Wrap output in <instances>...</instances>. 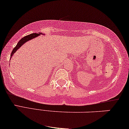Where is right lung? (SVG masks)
I'll return each mask as SVG.
<instances>
[{
    "instance_id": "add662e5",
    "label": "right lung",
    "mask_w": 129,
    "mask_h": 129,
    "mask_svg": "<svg viewBox=\"0 0 129 129\" xmlns=\"http://www.w3.org/2000/svg\"><path fill=\"white\" fill-rule=\"evenodd\" d=\"M41 34H42V33H33V34H31L28 36H26L25 37H24V38H22L21 40H19V42L18 43V44L16 46H15V47L13 48L11 54V58H12V56H13V54H14L16 52V51L18 50V48H19L21 47L22 46L24 43H25L26 41H29V40L33 39V38H36L37 37L40 36Z\"/></svg>"
}]
</instances>
